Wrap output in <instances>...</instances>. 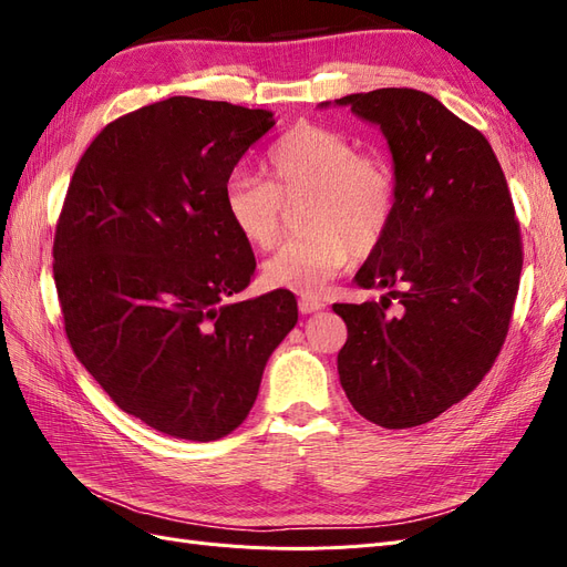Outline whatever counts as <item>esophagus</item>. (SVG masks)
Here are the masks:
<instances>
[{
    "mask_svg": "<svg viewBox=\"0 0 567 567\" xmlns=\"http://www.w3.org/2000/svg\"><path fill=\"white\" fill-rule=\"evenodd\" d=\"M298 307H300V312H302V315H312V312L323 310L326 305H323V300H319V298H300Z\"/></svg>",
    "mask_w": 567,
    "mask_h": 567,
    "instance_id": "34e87169",
    "label": "esophagus"
}]
</instances>
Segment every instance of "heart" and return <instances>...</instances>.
Masks as SVG:
<instances>
[{
	"mask_svg": "<svg viewBox=\"0 0 567 567\" xmlns=\"http://www.w3.org/2000/svg\"><path fill=\"white\" fill-rule=\"evenodd\" d=\"M225 205L234 229L257 250L277 246L288 208L302 205L307 236L267 260L262 277L269 288L315 298L352 255L369 257L385 244L400 210V177L383 153L302 123L271 144L265 179L238 175L227 184Z\"/></svg>",
	"mask_w": 567,
	"mask_h": 567,
	"instance_id": "obj_1",
	"label": "heart"
}]
</instances>
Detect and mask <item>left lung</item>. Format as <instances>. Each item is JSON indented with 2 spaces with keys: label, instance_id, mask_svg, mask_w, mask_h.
<instances>
[{
  "label": "left lung",
  "instance_id": "8db88e82",
  "mask_svg": "<svg viewBox=\"0 0 567 567\" xmlns=\"http://www.w3.org/2000/svg\"><path fill=\"white\" fill-rule=\"evenodd\" d=\"M336 104L381 125L400 177L394 227L354 277L385 296L333 305L348 326L340 385L367 421L402 431L461 402L499 357L520 286V225L485 134L435 96L385 87Z\"/></svg>",
  "mask_w": 567,
  "mask_h": 567
}]
</instances>
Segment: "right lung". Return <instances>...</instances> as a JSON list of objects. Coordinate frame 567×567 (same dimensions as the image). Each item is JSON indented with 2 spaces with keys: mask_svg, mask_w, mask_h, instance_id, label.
I'll return each mask as SVG.
<instances>
[{
  "mask_svg": "<svg viewBox=\"0 0 567 567\" xmlns=\"http://www.w3.org/2000/svg\"><path fill=\"white\" fill-rule=\"evenodd\" d=\"M274 117L173 96L101 130L56 221L54 284L68 342L109 398L156 431H236L274 348L298 321L290 290L227 302L255 271L225 188Z\"/></svg>",
  "mask_w": 567,
  "mask_h": 567,
  "instance_id": "obj_1",
  "label": "right lung"
}]
</instances>
